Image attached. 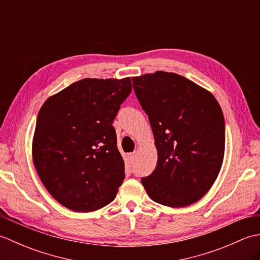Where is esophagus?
<instances>
[{
  "instance_id": "1",
  "label": "esophagus",
  "mask_w": 260,
  "mask_h": 260,
  "mask_svg": "<svg viewBox=\"0 0 260 260\" xmlns=\"http://www.w3.org/2000/svg\"><path fill=\"white\" fill-rule=\"evenodd\" d=\"M136 157V152H133V153H127V158L129 159V161H134Z\"/></svg>"
}]
</instances>
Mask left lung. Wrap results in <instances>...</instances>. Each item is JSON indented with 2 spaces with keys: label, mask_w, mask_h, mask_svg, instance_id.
<instances>
[{
  "label": "left lung",
  "mask_w": 260,
  "mask_h": 260,
  "mask_svg": "<svg viewBox=\"0 0 260 260\" xmlns=\"http://www.w3.org/2000/svg\"><path fill=\"white\" fill-rule=\"evenodd\" d=\"M141 106L148 116L157 151L153 173L142 184L153 201L183 208L207 194L224 156V118L206 88L174 73L133 77Z\"/></svg>",
  "instance_id": "obj_1"
}]
</instances>
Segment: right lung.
<instances>
[{
  "label": "right lung",
  "instance_id": "1",
  "mask_svg": "<svg viewBox=\"0 0 260 260\" xmlns=\"http://www.w3.org/2000/svg\"><path fill=\"white\" fill-rule=\"evenodd\" d=\"M131 91L129 77L85 78L49 97L39 110L33 165L64 208L96 211L117 194L125 164L112 124Z\"/></svg>",
  "mask_w": 260,
  "mask_h": 260
}]
</instances>
